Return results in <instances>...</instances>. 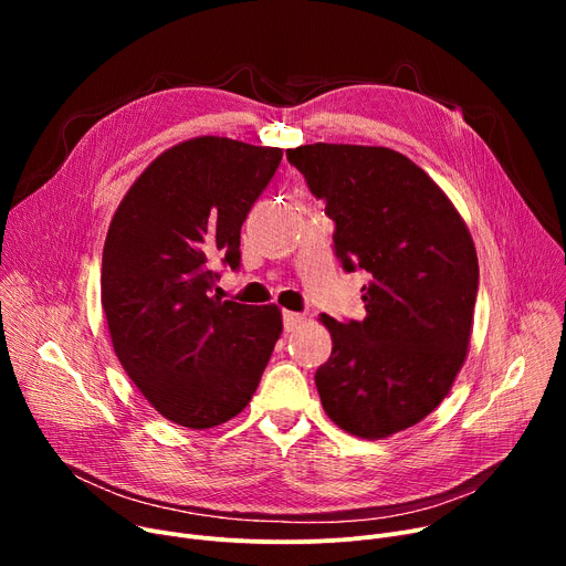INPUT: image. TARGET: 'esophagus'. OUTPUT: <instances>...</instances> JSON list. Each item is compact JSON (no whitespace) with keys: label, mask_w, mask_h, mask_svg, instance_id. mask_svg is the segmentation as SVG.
<instances>
[{"label":"esophagus","mask_w":566,"mask_h":566,"mask_svg":"<svg viewBox=\"0 0 566 566\" xmlns=\"http://www.w3.org/2000/svg\"><path fill=\"white\" fill-rule=\"evenodd\" d=\"M303 321H305V314H298V312H284V331H286V333L295 331Z\"/></svg>","instance_id":"esophagus-1"}]
</instances>
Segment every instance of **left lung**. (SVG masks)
Returning <instances> with one entry per match:
<instances>
[{
  "label": "left lung",
  "mask_w": 566,
  "mask_h": 566,
  "mask_svg": "<svg viewBox=\"0 0 566 566\" xmlns=\"http://www.w3.org/2000/svg\"><path fill=\"white\" fill-rule=\"evenodd\" d=\"M325 213L365 321L321 314L333 353L314 380L323 410L350 436L382 440L422 422L450 395L472 335L480 263L457 206L399 151L360 144L286 148Z\"/></svg>",
  "instance_id": "obj_1"
}]
</instances>
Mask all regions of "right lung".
I'll list each match as a JSON object with an SVG mask.
<instances>
[{
  "label": "right lung",
  "instance_id": "add662e5",
  "mask_svg": "<svg viewBox=\"0 0 566 566\" xmlns=\"http://www.w3.org/2000/svg\"><path fill=\"white\" fill-rule=\"evenodd\" d=\"M282 148L201 135L148 165L109 222L101 303L118 363L165 420L213 429L235 418L282 335L277 305L213 295L238 268L241 227Z\"/></svg>",
  "mask_w": 566,
  "mask_h": 566
}]
</instances>
